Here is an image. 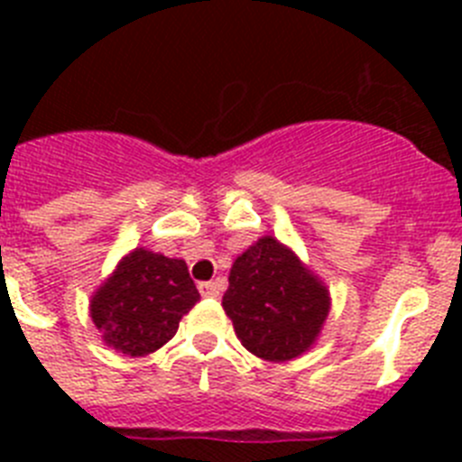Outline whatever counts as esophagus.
<instances>
[{
  "instance_id": "esophagus-1",
  "label": "esophagus",
  "mask_w": 462,
  "mask_h": 462,
  "mask_svg": "<svg viewBox=\"0 0 462 462\" xmlns=\"http://www.w3.org/2000/svg\"><path fill=\"white\" fill-rule=\"evenodd\" d=\"M199 291H201V296H208V298H217L219 293H222V284H219L217 280L201 282V284H199Z\"/></svg>"
}]
</instances>
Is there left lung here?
Returning <instances> with one entry per match:
<instances>
[{"label": "left lung", "mask_w": 462, "mask_h": 462, "mask_svg": "<svg viewBox=\"0 0 462 462\" xmlns=\"http://www.w3.org/2000/svg\"><path fill=\"white\" fill-rule=\"evenodd\" d=\"M222 308L247 352L284 363L317 345L330 293L291 247L261 236L234 261Z\"/></svg>", "instance_id": "left-lung-1"}]
</instances>
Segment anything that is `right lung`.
<instances>
[{
	"label": "right lung",
	"mask_w": 462,
	"mask_h": 462,
	"mask_svg": "<svg viewBox=\"0 0 462 462\" xmlns=\"http://www.w3.org/2000/svg\"><path fill=\"white\" fill-rule=\"evenodd\" d=\"M199 298L185 261L136 247L92 293L89 317L116 352L145 356L175 336Z\"/></svg>",
	"instance_id": "right-lung-1"
}]
</instances>
